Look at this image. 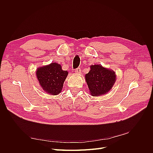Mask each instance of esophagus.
I'll use <instances>...</instances> for the list:
<instances>
[{
  "mask_svg": "<svg viewBox=\"0 0 153 153\" xmlns=\"http://www.w3.org/2000/svg\"><path fill=\"white\" fill-rule=\"evenodd\" d=\"M75 71L76 73H80V72H81V69H80V68H76V69H75Z\"/></svg>",
  "mask_w": 153,
  "mask_h": 153,
  "instance_id": "1",
  "label": "esophagus"
}]
</instances>
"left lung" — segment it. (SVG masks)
Here are the masks:
<instances>
[{"mask_svg": "<svg viewBox=\"0 0 153 153\" xmlns=\"http://www.w3.org/2000/svg\"><path fill=\"white\" fill-rule=\"evenodd\" d=\"M91 70L85 78L89 92L93 96L106 94L112 89L116 80L115 73L101 65H91Z\"/></svg>", "mask_w": 153, "mask_h": 153, "instance_id": "1", "label": "left lung"}]
</instances>
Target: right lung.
Here are the masks:
<instances>
[{"label": "right lung", "mask_w": 153, "mask_h": 153, "mask_svg": "<svg viewBox=\"0 0 153 153\" xmlns=\"http://www.w3.org/2000/svg\"><path fill=\"white\" fill-rule=\"evenodd\" d=\"M36 74L43 90L52 95H57L62 89L68 72L62 70L60 64L53 62L39 68Z\"/></svg>", "instance_id": "right-lung-1"}]
</instances>
